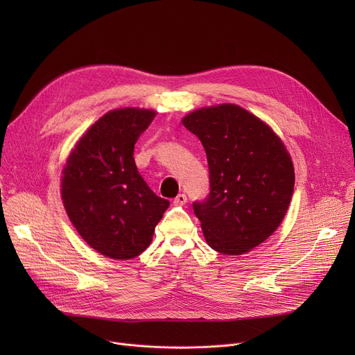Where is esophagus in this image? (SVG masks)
<instances>
[{"label":"esophagus","mask_w":355,"mask_h":355,"mask_svg":"<svg viewBox=\"0 0 355 355\" xmlns=\"http://www.w3.org/2000/svg\"><path fill=\"white\" fill-rule=\"evenodd\" d=\"M187 202V196L185 194H178L175 198H174V206H184V204Z\"/></svg>","instance_id":"34e87169"}]
</instances>
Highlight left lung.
Masks as SVG:
<instances>
[{
  "mask_svg": "<svg viewBox=\"0 0 355 355\" xmlns=\"http://www.w3.org/2000/svg\"><path fill=\"white\" fill-rule=\"evenodd\" d=\"M206 149L210 196L194 202L207 245L229 256L252 252L281 226L295 170L284 141L234 103L200 107L181 119Z\"/></svg>",
  "mask_w": 355,
  "mask_h": 355,
  "instance_id": "left-lung-1",
  "label": "left lung"
}]
</instances>
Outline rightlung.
I'll return each instance as SVG.
<instances>
[{
	"mask_svg": "<svg viewBox=\"0 0 355 355\" xmlns=\"http://www.w3.org/2000/svg\"><path fill=\"white\" fill-rule=\"evenodd\" d=\"M155 115L145 107L106 112L63 165L60 194L73 227L93 250L110 259L141 254L170 206L148 187L134 159L135 142Z\"/></svg>",
	"mask_w": 355,
	"mask_h": 355,
	"instance_id": "right-lung-1",
	"label": "right lung"
}]
</instances>
